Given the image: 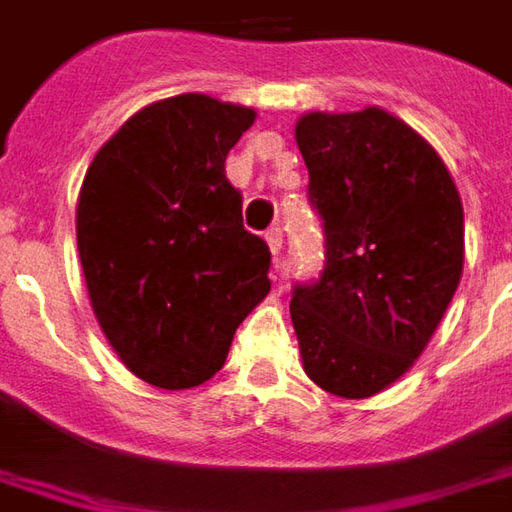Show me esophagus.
<instances>
[{"instance_id": "esophagus-1", "label": "esophagus", "mask_w": 512, "mask_h": 512, "mask_svg": "<svg viewBox=\"0 0 512 512\" xmlns=\"http://www.w3.org/2000/svg\"><path fill=\"white\" fill-rule=\"evenodd\" d=\"M266 244L271 249V255H274V268L282 271V263H280V255H282V230L280 227H271L266 232Z\"/></svg>"}]
</instances>
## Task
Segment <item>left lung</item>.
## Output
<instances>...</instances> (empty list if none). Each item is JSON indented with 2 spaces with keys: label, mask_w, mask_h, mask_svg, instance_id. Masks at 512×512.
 I'll return each mask as SVG.
<instances>
[{
  "label": "left lung",
  "mask_w": 512,
  "mask_h": 512,
  "mask_svg": "<svg viewBox=\"0 0 512 512\" xmlns=\"http://www.w3.org/2000/svg\"><path fill=\"white\" fill-rule=\"evenodd\" d=\"M296 144L327 249L318 280L293 288L302 366L368 399L416 363L455 296L463 202L438 152L382 107L305 113Z\"/></svg>",
  "instance_id": "8db88e82"
}]
</instances>
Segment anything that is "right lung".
Returning a JSON list of instances; mask_svg holds the SVG:
<instances>
[{
  "label": "right lung",
  "mask_w": 512,
  "mask_h": 512,
  "mask_svg": "<svg viewBox=\"0 0 512 512\" xmlns=\"http://www.w3.org/2000/svg\"><path fill=\"white\" fill-rule=\"evenodd\" d=\"M252 124V107L171 96L124 121L85 171L77 246L91 307L121 363L155 388L210 380L271 291V252L244 230L224 174Z\"/></svg>",
  "instance_id": "obj_1"
}]
</instances>
